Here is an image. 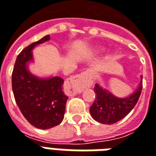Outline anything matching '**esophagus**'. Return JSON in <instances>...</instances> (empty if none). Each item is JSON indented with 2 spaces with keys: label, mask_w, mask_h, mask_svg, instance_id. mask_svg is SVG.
<instances>
[{
  "label": "esophagus",
  "mask_w": 156,
  "mask_h": 156,
  "mask_svg": "<svg viewBox=\"0 0 156 156\" xmlns=\"http://www.w3.org/2000/svg\"><path fill=\"white\" fill-rule=\"evenodd\" d=\"M71 82L72 83H77L80 89L89 87L92 84V73L89 71L83 72L73 78Z\"/></svg>",
  "instance_id": "34e87169"
}]
</instances>
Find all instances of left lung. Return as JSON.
Masks as SVG:
<instances>
[{
    "label": "left lung",
    "mask_w": 156,
    "mask_h": 156,
    "mask_svg": "<svg viewBox=\"0 0 156 156\" xmlns=\"http://www.w3.org/2000/svg\"><path fill=\"white\" fill-rule=\"evenodd\" d=\"M143 88L141 80L138 89L127 98H117L99 84L94 86L95 101L90 106L89 112L94 119L103 124H113L127 116L139 101Z\"/></svg>",
    "instance_id": "1"
}]
</instances>
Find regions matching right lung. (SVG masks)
Returning <instances> with one entry per match:
<instances>
[{
  "label": "right lung",
  "mask_w": 156,
  "mask_h": 156,
  "mask_svg": "<svg viewBox=\"0 0 156 156\" xmlns=\"http://www.w3.org/2000/svg\"><path fill=\"white\" fill-rule=\"evenodd\" d=\"M50 38L46 35L24 48L17 55L12 74V91L18 108L29 123L40 129H48L62 122L68 99L63 92L62 78H39L27 67V63L33 60L34 47Z\"/></svg>",
  "instance_id": "1"
}]
</instances>
